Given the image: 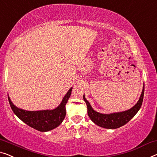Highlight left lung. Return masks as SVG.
I'll return each mask as SVG.
<instances>
[{
  "label": "left lung",
  "mask_w": 157,
  "mask_h": 157,
  "mask_svg": "<svg viewBox=\"0 0 157 157\" xmlns=\"http://www.w3.org/2000/svg\"><path fill=\"white\" fill-rule=\"evenodd\" d=\"M144 92V85L142 88V92L140 95V99L135 106L132 108L126 110L124 111L116 112V113H101L99 112L94 111L91 106L87 100L86 99L85 94L83 95V99L85 101L87 106V113L91 120H92L96 125L100 127L106 128V129H116L125 125L126 123L132 119L135 116L142 106L143 101Z\"/></svg>",
  "instance_id": "left-lung-1"
}]
</instances>
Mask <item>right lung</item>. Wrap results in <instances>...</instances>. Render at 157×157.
I'll list each match as a JSON object with an SVG mask.
<instances>
[{
	"label": "right lung",
	"instance_id": "add662e5",
	"mask_svg": "<svg viewBox=\"0 0 157 157\" xmlns=\"http://www.w3.org/2000/svg\"><path fill=\"white\" fill-rule=\"evenodd\" d=\"M72 90V87L69 89L60 104L53 109L27 111L20 109L13 104L8 94V101L14 113L21 121L35 130L40 132H48L57 128L63 121L66 115L65 105L71 97Z\"/></svg>",
	"mask_w": 157,
	"mask_h": 157
}]
</instances>
